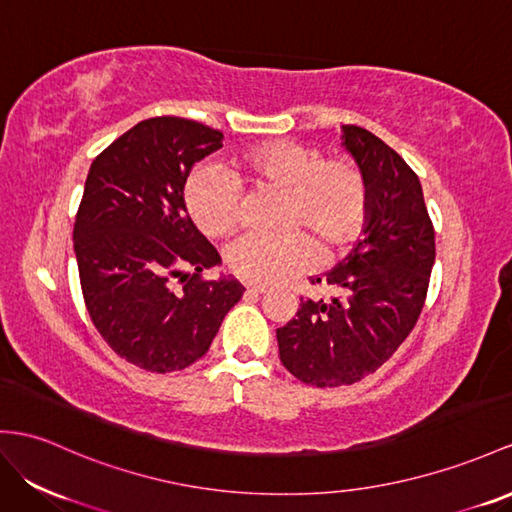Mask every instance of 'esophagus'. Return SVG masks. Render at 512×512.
Returning <instances> with one entry per match:
<instances>
[{
  "label": "esophagus",
  "instance_id": "esophagus-1",
  "mask_svg": "<svg viewBox=\"0 0 512 512\" xmlns=\"http://www.w3.org/2000/svg\"><path fill=\"white\" fill-rule=\"evenodd\" d=\"M246 292L248 294H266L268 292V287L266 285H246Z\"/></svg>",
  "mask_w": 512,
  "mask_h": 512
}]
</instances>
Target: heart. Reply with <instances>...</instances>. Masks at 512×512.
Masks as SVG:
<instances>
[{"label":"heart","mask_w":512,"mask_h":512,"mask_svg":"<svg viewBox=\"0 0 512 512\" xmlns=\"http://www.w3.org/2000/svg\"><path fill=\"white\" fill-rule=\"evenodd\" d=\"M285 190L283 235L246 233L227 248V266L244 281L279 283L316 264L320 251L335 255L355 242L368 220L370 183L350 157H324L318 147L292 140L255 144L240 155L233 175L199 166L186 183L192 222L209 238L231 233L242 220V188ZM314 239L313 243L304 232Z\"/></svg>","instance_id":"1"}]
</instances>
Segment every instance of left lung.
I'll use <instances>...</instances> for the list:
<instances>
[{
	"label": "left lung",
	"mask_w": 512,
	"mask_h": 512,
	"mask_svg": "<svg viewBox=\"0 0 512 512\" xmlns=\"http://www.w3.org/2000/svg\"><path fill=\"white\" fill-rule=\"evenodd\" d=\"M342 138L370 183L363 240L326 272L333 296H300L296 318L277 329L281 363L313 387L352 385L381 368L413 331L435 264V227L413 168L368 129L346 125Z\"/></svg>",
	"instance_id": "1"
}]
</instances>
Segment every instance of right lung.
Segmentation results:
<instances>
[{
	"label": "right lung",
	"instance_id": "obj_1",
	"mask_svg": "<svg viewBox=\"0 0 512 512\" xmlns=\"http://www.w3.org/2000/svg\"><path fill=\"white\" fill-rule=\"evenodd\" d=\"M222 134L181 116H155L103 149L88 170L73 248L84 303L99 335L147 372H177L212 346L244 287L205 281L220 264L194 227L183 186Z\"/></svg>",
	"mask_w": 512,
	"mask_h": 512
}]
</instances>
